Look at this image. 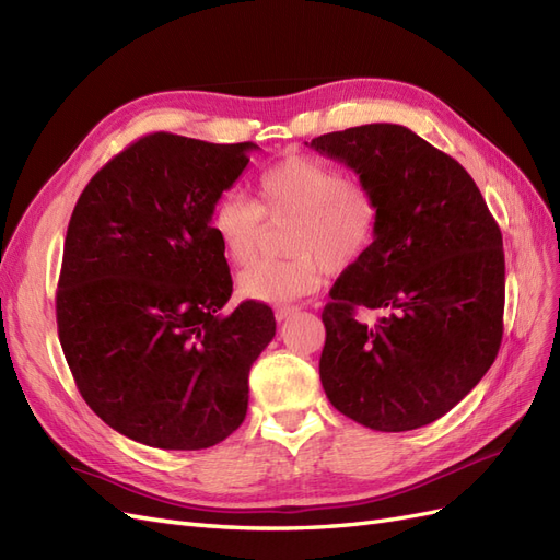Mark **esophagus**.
Listing matches in <instances>:
<instances>
[{"label":"esophagus","instance_id":"34e87169","mask_svg":"<svg viewBox=\"0 0 560 560\" xmlns=\"http://www.w3.org/2000/svg\"><path fill=\"white\" fill-rule=\"evenodd\" d=\"M296 311H299L296 306H280V308H276V319L282 322V319H287L290 315H294Z\"/></svg>","mask_w":560,"mask_h":560}]
</instances>
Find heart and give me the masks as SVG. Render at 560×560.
<instances>
[{
	"instance_id": "obj_1",
	"label": "heart",
	"mask_w": 560,
	"mask_h": 560,
	"mask_svg": "<svg viewBox=\"0 0 560 560\" xmlns=\"http://www.w3.org/2000/svg\"><path fill=\"white\" fill-rule=\"evenodd\" d=\"M292 223L287 262H260L238 276V294L261 303H290L313 294L322 270L343 273L371 249L381 226L376 194L341 167L308 154L268 165L257 179V202L222 194L210 210V231L224 257L247 266L267 224Z\"/></svg>"
}]
</instances>
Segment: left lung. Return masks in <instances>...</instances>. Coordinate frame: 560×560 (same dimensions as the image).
I'll list each match as a JSON object with an SVG mask.
<instances>
[{"instance_id": "left-lung-1", "label": "left lung", "mask_w": 560, "mask_h": 560, "mask_svg": "<svg viewBox=\"0 0 560 560\" xmlns=\"http://www.w3.org/2000/svg\"><path fill=\"white\" fill-rule=\"evenodd\" d=\"M319 154L376 194L381 226L322 311L319 381L334 409L378 432L448 413L502 343V233L465 167L409 128L369 124L319 135ZM378 310L374 326L357 315Z\"/></svg>"}]
</instances>
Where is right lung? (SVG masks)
Instances as JSON below:
<instances>
[{
  "label": "right lung",
  "mask_w": 560,
  "mask_h": 560,
  "mask_svg": "<svg viewBox=\"0 0 560 560\" xmlns=\"http://www.w3.org/2000/svg\"><path fill=\"white\" fill-rule=\"evenodd\" d=\"M252 149L151 132L77 200L56 294L60 346L81 397L132 442L210 448L245 420L249 369L276 317L259 301L222 315L233 282L210 210Z\"/></svg>",
  "instance_id": "right-lung-1"
}]
</instances>
